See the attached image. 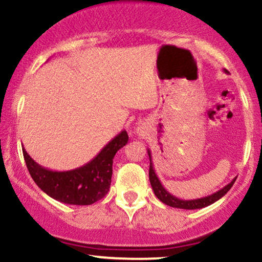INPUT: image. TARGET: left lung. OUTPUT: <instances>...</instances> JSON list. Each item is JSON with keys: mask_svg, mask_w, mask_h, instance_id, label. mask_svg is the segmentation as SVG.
<instances>
[{"mask_svg": "<svg viewBox=\"0 0 262 262\" xmlns=\"http://www.w3.org/2000/svg\"><path fill=\"white\" fill-rule=\"evenodd\" d=\"M225 73H228L227 70H224ZM148 155L150 159V167H149V180L150 183H151L152 191H154L155 196L161 201L162 203L167 204V206L173 207V208H181V209H200V208H204V207L210 206L212 203L217 202L218 200H221L224 194H227V192L231 188V186L234 185L235 182V179H233V181L230 183H228L227 186H224L223 188H221L219 191L214 192V193L209 194L207 197H202V198H197V200H181V198H177L173 194H171L170 192L166 191V188L162 186V183L159 180L158 175L155 173V169L152 166V161H151V151L148 149Z\"/></svg>", "mask_w": 262, "mask_h": 262, "instance_id": "8db88e82", "label": "left lung"}]
</instances>
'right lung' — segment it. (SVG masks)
I'll return each instance as SVG.
<instances>
[{
    "label": "right lung",
    "instance_id": "1",
    "mask_svg": "<svg viewBox=\"0 0 262 262\" xmlns=\"http://www.w3.org/2000/svg\"><path fill=\"white\" fill-rule=\"evenodd\" d=\"M128 139L127 132L122 130L91 161L69 171L43 167L22 149L29 173L41 191L59 202L89 206L102 200L110 191L114 155Z\"/></svg>",
    "mask_w": 262,
    "mask_h": 262
}]
</instances>
